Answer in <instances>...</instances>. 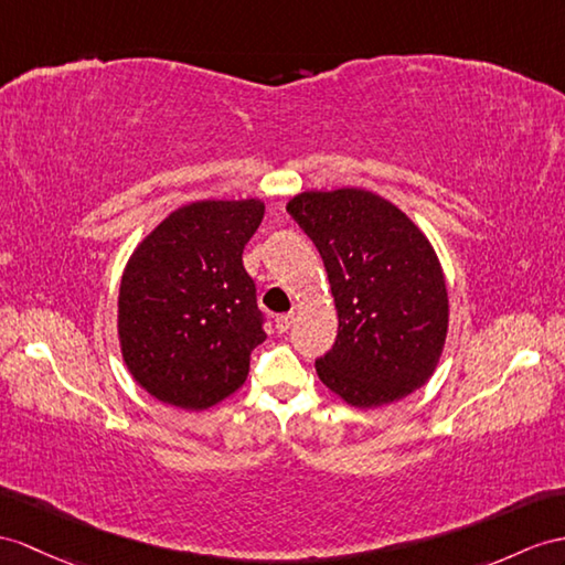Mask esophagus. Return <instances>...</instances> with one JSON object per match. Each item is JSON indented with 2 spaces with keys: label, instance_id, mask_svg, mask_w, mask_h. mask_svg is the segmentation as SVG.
<instances>
[{
  "label": "esophagus",
  "instance_id": "esophagus-1",
  "mask_svg": "<svg viewBox=\"0 0 565 565\" xmlns=\"http://www.w3.org/2000/svg\"><path fill=\"white\" fill-rule=\"evenodd\" d=\"M292 323H295V313L290 311V313H280V316H275V328L280 330V333H285V330H290L292 328Z\"/></svg>",
  "mask_w": 565,
  "mask_h": 565
}]
</instances>
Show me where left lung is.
<instances>
[{"mask_svg": "<svg viewBox=\"0 0 565 565\" xmlns=\"http://www.w3.org/2000/svg\"><path fill=\"white\" fill-rule=\"evenodd\" d=\"M287 211L313 239L338 311L316 374L352 407L403 401L434 376L448 335V287L431 242L374 191H301Z\"/></svg>", "mask_w": 565, "mask_h": 565, "instance_id": "left-lung-1", "label": "left lung"}]
</instances>
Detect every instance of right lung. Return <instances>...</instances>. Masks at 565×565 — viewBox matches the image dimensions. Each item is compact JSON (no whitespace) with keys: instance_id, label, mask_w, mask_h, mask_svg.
Masks as SVG:
<instances>
[{"instance_id":"obj_1","label":"right lung","mask_w":565,"mask_h":565,"mask_svg":"<svg viewBox=\"0 0 565 565\" xmlns=\"http://www.w3.org/2000/svg\"><path fill=\"white\" fill-rule=\"evenodd\" d=\"M264 213L260 199L186 203L129 256L117 301L119 350L156 401L201 412L244 386L266 333L242 252Z\"/></svg>"}]
</instances>
